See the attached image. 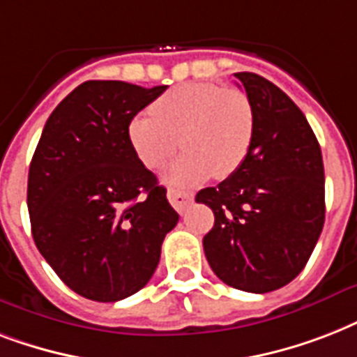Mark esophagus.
<instances>
[{"mask_svg":"<svg viewBox=\"0 0 357 357\" xmlns=\"http://www.w3.org/2000/svg\"><path fill=\"white\" fill-rule=\"evenodd\" d=\"M167 196H168V202L172 204V207L178 213H183L185 209L190 206L192 198H195L192 192H185V190H176V189L168 190Z\"/></svg>","mask_w":357,"mask_h":357,"instance_id":"esophagus-1","label":"esophagus"}]
</instances>
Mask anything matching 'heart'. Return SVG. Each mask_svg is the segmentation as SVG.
Listing matches in <instances>:
<instances>
[{
	"label": "heart",
	"mask_w": 357,
	"mask_h": 357,
	"mask_svg": "<svg viewBox=\"0 0 357 357\" xmlns=\"http://www.w3.org/2000/svg\"><path fill=\"white\" fill-rule=\"evenodd\" d=\"M150 111L129 122V140L151 170L165 167L183 146L167 174L170 185H196L211 174L226 179L243 167L254 139V109L243 92L213 83H185L157 98Z\"/></svg>",
	"instance_id": "1"
}]
</instances>
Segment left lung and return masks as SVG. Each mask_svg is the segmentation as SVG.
<instances>
[{"mask_svg":"<svg viewBox=\"0 0 357 357\" xmlns=\"http://www.w3.org/2000/svg\"><path fill=\"white\" fill-rule=\"evenodd\" d=\"M254 109L243 167L196 195L215 213L209 266L229 287L271 293L304 271L324 226V165L304 113L265 77L235 74Z\"/></svg>","mask_w":357,"mask_h":357,"instance_id":"obj_1","label":"left lung"}]
</instances>
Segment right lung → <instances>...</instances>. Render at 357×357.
Here are the masks:
<instances>
[{
  "mask_svg": "<svg viewBox=\"0 0 357 357\" xmlns=\"http://www.w3.org/2000/svg\"><path fill=\"white\" fill-rule=\"evenodd\" d=\"M165 91L81 83L50 114L29 165L36 248L74 293L94 302L144 287L179 220L129 140V122Z\"/></svg>",
  "mask_w": 357,
  "mask_h": 357,
  "instance_id": "1",
  "label": "right lung"
}]
</instances>
